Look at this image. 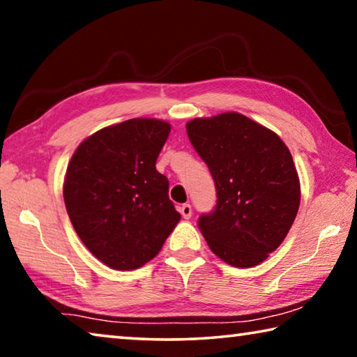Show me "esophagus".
I'll list each match as a JSON object with an SVG mask.
<instances>
[{"mask_svg":"<svg viewBox=\"0 0 357 357\" xmlns=\"http://www.w3.org/2000/svg\"><path fill=\"white\" fill-rule=\"evenodd\" d=\"M179 211H181V214H183L184 219H190V217H192V206L189 203L183 204V206L179 208Z\"/></svg>","mask_w":357,"mask_h":357,"instance_id":"esophagus-1","label":"esophagus"}]
</instances>
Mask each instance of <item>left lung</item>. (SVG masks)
Listing matches in <instances>:
<instances>
[{
  "instance_id": "8db88e82",
  "label": "left lung",
  "mask_w": 357,
  "mask_h": 357,
  "mask_svg": "<svg viewBox=\"0 0 357 357\" xmlns=\"http://www.w3.org/2000/svg\"><path fill=\"white\" fill-rule=\"evenodd\" d=\"M185 129L215 183V211L198 220L209 249L234 268L263 263L299 209L291 153L275 132L236 112L190 119Z\"/></svg>"
}]
</instances>
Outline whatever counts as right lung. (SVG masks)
<instances>
[{
	"instance_id": "right-lung-1",
	"label": "right lung",
	"mask_w": 357,
	"mask_h": 357,
	"mask_svg": "<svg viewBox=\"0 0 357 357\" xmlns=\"http://www.w3.org/2000/svg\"><path fill=\"white\" fill-rule=\"evenodd\" d=\"M170 130L162 119H128L94 132L72 154L66 209L84 247L108 268H142L181 220L168 179L155 170Z\"/></svg>"
}]
</instances>
